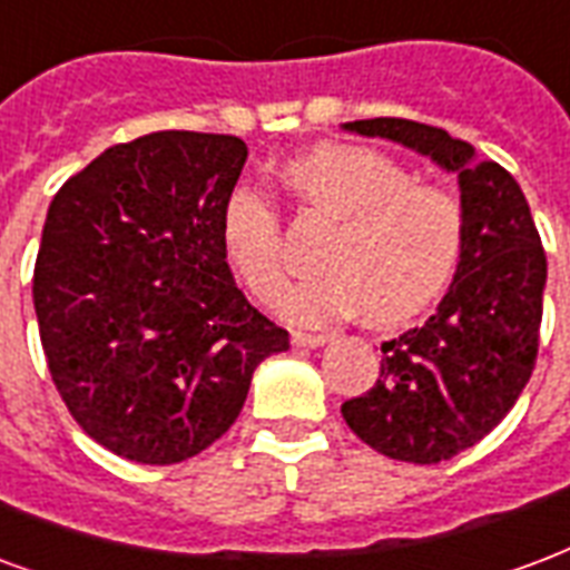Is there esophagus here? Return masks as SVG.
I'll return each instance as SVG.
<instances>
[{
    "label": "esophagus",
    "mask_w": 570,
    "mask_h": 570,
    "mask_svg": "<svg viewBox=\"0 0 570 570\" xmlns=\"http://www.w3.org/2000/svg\"><path fill=\"white\" fill-rule=\"evenodd\" d=\"M333 336L331 333H306V331H294L291 333V342L301 345V348H318V345H327Z\"/></svg>",
    "instance_id": "esophagus-1"
}]
</instances>
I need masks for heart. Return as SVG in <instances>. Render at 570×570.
<instances>
[{
    "label": "heart",
    "instance_id": "heart-1",
    "mask_svg": "<svg viewBox=\"0 0 570 570\" xmlns=\"http://www.w3.org/2000/svg\"><path fill=\"white\" fill-rule=\"evenodd\" d=\"M282 179L303 207L336 219L321 252L324 269L279 301L285 318L327 324L366 312L375 324H396L451 282L463 252V207L451 191L414 183L391 156L351 144L312 147L291 158ZM219 234L246 288L276 301L285 285L276 204L239 183L222 204Z\"/></svg>",
    "mask_w": 570,
    "mask_h": 570
}]
</instances>
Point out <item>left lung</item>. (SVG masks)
<instances>
[{
    "label": "left lung",
    "mask_w": 570,
    "mask_h": 570,
    "mask_svg": "<svg viewBox=\"0 0 570 570\" xmlns=\"http://www.w3.org/2000/svg\"><path fill=\"white\" fill-rule=\"evenodd\" d=\"M432 158L460 179L463 252L448 294L423 327L382 345V372L342 402L354 435L391 460L432 465L481 442L511 412L538 357L547 255L523 188L472 144L414 119L345 122Z\"/></svg>",
    "instance_id": "left-lung-1"
}]
</instances>
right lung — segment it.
<instances>
[{"label": "right lung", "instance_id": "1", "mask_svg": "<svg viewBox=\"0 0 570 570\" xmlns=\"http://www.w3.org/2000/svg\"><path fill=\"white\" fill-rule=\"evenodd\" d=\"M249 149L234 135L153 131L92 158L50 200L32 279L59 396L131 463L207 451L288 331L237 288L219 216Z\"/></svg>", "mask_w": 570, "mask_h": 570}]
</instances>
